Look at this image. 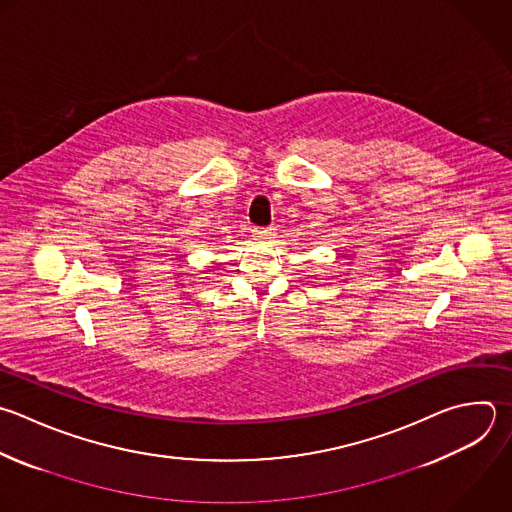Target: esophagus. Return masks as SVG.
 I'll list each match as a JSON object with an SVG mask.
<instances>
[{
	"mask_svg": "<svg viewBox=\"0 0 512 512\" xmlns=\"http://www.w3.org/2000/svg\"><path fill=\"white\" fill-rule=\"evenodd\" d=\"M252 236L256 240H272L274 238V228H256Z\"/></svg>",
	"mask_w": 512,
	"mask_h": 512,
	"instance_id": "esophagus-1",
	"label": "esophagus"
}]
</instances>
